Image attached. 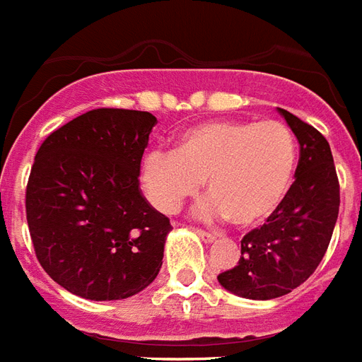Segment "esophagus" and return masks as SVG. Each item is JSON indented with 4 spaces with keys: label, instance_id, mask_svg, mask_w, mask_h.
Returning a JSON list of instances; mask_svg holds the SVG:
<instances>
[{
    "label": "esophagus",
    "instance_id": "34e87169",
    "mask_svg": "<svg viewBox=\"0 0 362 362\" xmlns=\"http://www.w3.org/2000/svg\"><path fill=\"white\" fill-rule=\"evenodd\" d=\"M194 231L199 233L202 241H206V243L216 241V235H214V233H208V231H204V229H199V228H194Z\"/></svg>",
    "mask_w": 362,
    "mask_h": 362
}]
</instances>
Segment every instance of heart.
Listing matches in <instances>:
<instances>
[{"instance_id": "b5f03b06", "label": "heart", "mask_w": 362, "mask_h": 362, "mask_svg": "<svg viewBox=\"0 0 362 362\" xmlns=\"http://www.w3.org/2000/svg\"><path fill=\"white\" fill-rule=\"evenodd\" d=\"M297 142L281 121H206L187 129L173 152L152 150L141 185L152 206L175 214L206 183L197 214L252 228L276 212L291 189Z\"/></svg>"}]
</instances>
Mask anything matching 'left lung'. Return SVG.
Masks as SVG:
<instances>
[{"label": "left lung", "instance_id": "obj_1", "mask_svg": "<svg viewBox=\"0 0 362 362\" xmlns=\"http://www.w3.org/2000/svg\"><path fill=\"white\" fill-rule=\"evenodd\" d=\"M299 141V165L284 202L241 241L235 268L218 281L237 297L278 299L305 284L328 250L339 212V181L328 141L315 127L278 107Z\"/></svg>", "mask_w": 362, "mask_h": 362}]
</instances>
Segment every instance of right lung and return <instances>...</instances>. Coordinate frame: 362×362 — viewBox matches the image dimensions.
<instances>
[{
	"mask_svg": "<svg viewBox=\"0 0 362 362\" xmlns=\"http://www.w3.org/2000/svg\"><path fill=\"white\" fill-rule=\"evenodd\" d=\"M152 113L100 107L42 142L26 185V221L40 266L90 300L133 297L162 268L170 220L139 187Z\"/></svg>",
	"mask_w": 362,
	"mask_h": 362,
	"instance_id": "obj_1",
	"label": "right lung"
}]
</instances>
